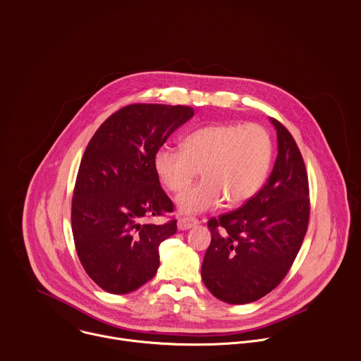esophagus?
Masks as SVG:
<instances>
[{"instance_id": "1", "label": "esophagus", "mask_w": 361, "mask_h": 361, "mask_svg": "<svg viewBox=\"0 0 361 361\" xmlns=\"http://www.w3.org/2000/svg\"><path fill=\"white\" fill-rule=\"evenodd\" d=\"M198 224V219L194 218V216H183L177 221V226L178 229L181 231H185V229H190L192 226H195Z\"/></svg>"}]
</instances>
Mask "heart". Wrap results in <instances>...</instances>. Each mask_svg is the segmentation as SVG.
I'll use <instances>...</instances> for the list:
<instances>
[{"mask_svg":"<svg viewBox=\"0 0 361 361\" xmlns=\"http://www.w3.org/2000/svg\"><path fill=\"white\" fill-rule=\"evenodd\" d=\"M272 137L258 123H219L200 128L183 140L181 149L163 145L153 157L160 183L180 192L199 169L204 178L177 198L181 212L194 214L219 205L251 200L264 185L272 161Z\"/></svg>","mask_w":361,"mask_h":361,"instance_id":"obj_1","label":"heart"}]
</instances>
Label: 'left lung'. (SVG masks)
<instances>
[{
  "mask_svg": "<svg viewBox=\"0 0 361 361\" xmlns=\"http://www.w3.org/2000/svg\"><path fill=\"white\" fill-rule=\"evenodd\" d=\"M278 157L265 185L243 207L208 221L211 244L201 276L207 289L231 305L255 302L289 272L309 225V180L289 130L271 117Z\"/></svg>",
  "mask_w": 361,
  "mask_h": 361,
  "instance_id": "left-lung-1",
  "label": "left lung"
}]
</instances>
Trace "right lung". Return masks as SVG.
<instances>
[{
	"instance_id": "right-lung-1",
	"label": "right lung",
	"mask_w": 361,
	"mask_h": 361,
	"mask_svg": "<svg viewBox=\"0 0 361 361\" xmlns=\"http://www.w3.org/2000/svg\"><path fill=\"white\" fill-rule=\"evenodd\" d=\"M194 116L190 106L135 103L110 117L90 139L72 197V233L79 261L103 290L125 295L149 282L159 247L177 219L142 224L174 211L153 169L156 150Z\"/></svg>"
}]
</instances>
